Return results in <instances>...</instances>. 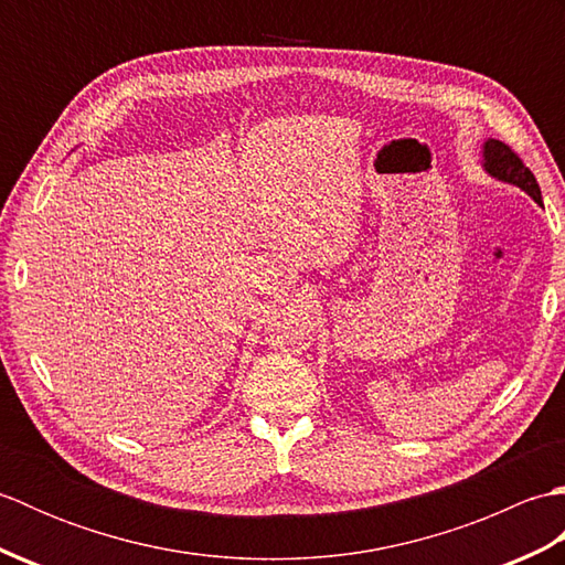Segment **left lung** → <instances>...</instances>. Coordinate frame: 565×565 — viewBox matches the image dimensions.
<instances>
[{
  "mask_svg": "<svg viewBox=\"0 0 565 565\" xmlns=\"http://www.w3.org/2000/svg\"><path fill=\"white\" fill-rule=\"evenodd\" d=\"M483 167L490 177L500 179V182H508L526 191L536 203H542V189L536 184V177L532 174L530 167H526L520 154L514 152L510 146L500 140L488 138L483 146Z\"/></svg>",
  "mask_w": 565,
  "mask_h": 565,
  "instance_id": "left-lung-1",
  "label": "left lung"
}]
</instances>
